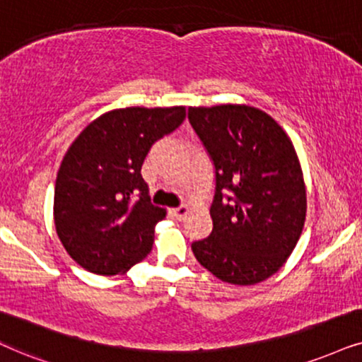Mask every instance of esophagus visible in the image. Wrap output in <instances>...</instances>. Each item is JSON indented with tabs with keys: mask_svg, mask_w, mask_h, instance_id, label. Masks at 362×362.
Returning a JSON list of instances; mask_svg holds the SVG:
<instances>
[{
	"mask_svg": "<svg viewBox=\"0 0 362 362\" xmlns=\"http://www.w3.org/2000/svg\"><path fill=\"white\" fill-rule=\"evenodd\" d=\"M190 212L189 207H185V205H182V207H177V209H172L170 214L173 215V217L178 218V221H184V218L187 217V214Z\"/></svg>",
	"mask_w": 362,
	"mask_h": 362,
	"instance_id": "34e87169",
	"label": "esophagus"
}]
</instances>
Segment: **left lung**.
<instances>
[{
    "instance_id": "1",
    "label": "left lung",
    "mask_w": 362,
    "mask_h": 362,
    "mask_svg": "<svg viewBox=\"0 0 362 362\" xmlns=\"http://www.w3.org/2000/svg\"><path fill=\"white\" fill-rule=\"evenodd\" d=\"M189 120L214 160L217 184L212 234L192 244L195 259L223 282H262L282 267L304 228L308 197L294 145L250 105L190 107Z\"/></svg>"
}]
</instances>
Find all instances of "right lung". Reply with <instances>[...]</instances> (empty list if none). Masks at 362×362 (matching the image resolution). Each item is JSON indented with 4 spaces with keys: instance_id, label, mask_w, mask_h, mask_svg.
<instances>
[{
    "instance_id": "add662e5",
    "label": "right lung",
    "mask_w": 362,
    "mask_h": 362,
    "mask_svg": "<svg viewBox=\"0 0 362 362\" xmlns=\"http://www.w3.org/2000/svg\"><path fill=\"white\" fill-rule=\"evenodd\" d=\"M184 120L185 107L117 108L70 145L54 184V228L88 272L125 274L150 254L167 210L150 202L140 170L150 147Z\"/></svg>"
}]
</instances>
